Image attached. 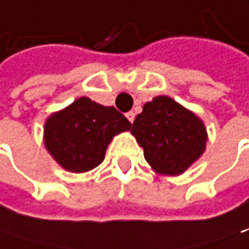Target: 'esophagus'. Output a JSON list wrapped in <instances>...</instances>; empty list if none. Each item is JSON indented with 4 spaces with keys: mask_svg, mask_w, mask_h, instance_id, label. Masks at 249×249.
Here are the masks:
<instances>
[{
    "mask_svg": "<svg viewBox=\"0 0 249 249\" xmlns=\"http://www.w3.org/2000/svg\"><path fill=\"white\" fill-rule=\"evenodd\" d=\"M126 117H127V120H129L130 123H134V120H135V112H134V111H129V112L126 114Z\"/></svg>",
    "mask_w": 249,
    "mask_h": 249,
    "instance_id": "obj_1",
    "label": "esophagus"
}]
</instances>
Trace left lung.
I'll use <instances>...</instances> for the list:
<instances>
[{"mask_svg":"<svg viewBox=\"0 0 249 249\" xmlns=\"http://www.w3.org/2000/svg\"><path fill=\"white\" fill-rule=\"evenodd\" d=\"M144 158L160 174H182L206 149V129L196 114L167 96L147 102L130 129Z\"/></svg>","mask_w":249,"mask_h":249,"instance_id":"obj_1","label":"left lung"}]
</instances>
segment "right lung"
I'll list each match as a JSON object with an SVG mask.
<instances>
[{"label":"right lung","mask_w":249,"mask_h":249,"mask_svg":"<svg viewBox=\"0 0 249 249\" xmlns=\"http://www.w3.org/2000/svg\"><path fill=\"white\" fill-rule=\"evenodd\" d=\"M130 126L114 107L79 97L46 120L45 145L64 170L85 173L104 160L112 137L129 130Z\"/></svg>","instance_id":"obj_1"}]
</instances>
